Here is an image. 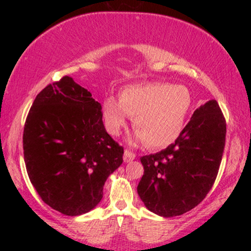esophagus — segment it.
<instances>
[{
  "mask_svg": "<svg viewBox=\"0 0 251 251\" xmlns=\"http://www.w3.org/2000/svg\"><path fill=\"white\" fill-rule=\"evenodd\" d=\"M135 158V154L133 152L128 151V150H125V152H124V162L125 163H128V162H132Z\"/></svg>",
  "mask_w": 251,
  "mask_h": 251,
  "instance_id": "1",
  "label": "esophagus"
}]
</instances>
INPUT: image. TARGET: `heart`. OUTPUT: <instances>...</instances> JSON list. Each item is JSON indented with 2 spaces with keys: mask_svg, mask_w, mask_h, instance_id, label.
<instances>
[{
  "mask_svg": "<svg viewBox=\"0 0 251 251\" xmlns=\"http://www.w3.org/2000/svg\"><path fill=\"white\" fill-rule=\"evenodd\" d=\"M191 107V92L185 86L144 82L124 87L119 100L106 98L102 116L112 135H119L128 117L134 118L137 140L150 149H163L181 134Z\"/></svg>",
  "mask_w": 251,
  "mask_h": 251,
  "instance_id": "1",
  "label": "heart"
}]
</instances>
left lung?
Listing matches in <instances>:
<instances>
[{"instance_id": "obj_1", "label": "left lung", "mask_w": 251, "mask_h": 251, "mask_svg": "<svg viewBox=\"0 0 251 251\" xmlns=\"http://www.w3.org/2000/svg\"><path fill=\"white\" fill-rule=\"evenodd\" d=\"M226 133L220 105L209 100L196 109L174 144L140 158L144 175L137 190L146 208L174 217L197 206L217 177Z\"/></svg>"}]
</instances>
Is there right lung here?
Masks as SVG:
<instances>
[{
	"instance_id": "1",
	"label": "right lung",
	"mask_w": 251,
	"mask_h": 251,
	"mask_svg": "<svg viewBox=\"0 0 251 251\" xmlns=\"http://www.w3.org/2000/svg\"><path fill=\"white\" fill-rule=\"evenodd\" d=\"M124 148L106 132L101 105L71 76L46 86L25 119L24 155L41 200L67 216L91 211Z\"/></svg>"
}]
</instances>
